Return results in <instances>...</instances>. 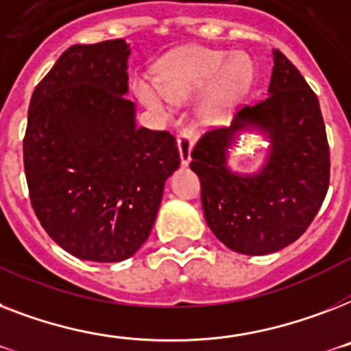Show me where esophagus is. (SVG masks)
<instances>
[{
  "instance_id": "34e87169",
  "label": "esophagus",
  "mask_w": 351,
  "mask_h": 351,
  "mask_svg": "<svg viewBox=\"0 0 351 351\" xmlns=\"http://www.w3.org/2000/svg\"><path fill=\"white\" fill-rule=\"evenodd\" d=\"M193 144H195V131L185 128L178 135V149H180V160L184 166H187L191 162V151H193Z\"/></svg>"
}]
</instances>
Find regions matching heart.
<instances>
[{"mask_svg":"<svg viewBox=\"0 0 351 351\" xmlns=\"http://www.w3.org/2000/svg\"><path fill=\"white\" fill-rule=\"evenodd\" d=\"M252 81V64L245 53L191 47L171 56L160 68L158 88L136 82V95L149 110L167 115L171 102H182L209 86L200 106L205 122L220 121L240 101Z\"/></svg>","mask_w":351,"mask_h":351,"instance_id":"1","label":"heart"}]
</instances>
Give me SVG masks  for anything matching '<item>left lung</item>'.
Masks as SVG:
<instances>
[{"label": "left lung", "mask_w": 351, "mask_h": 351, "mask_svg": "<svg viewBox=\"0 0 351 351\" xmlns=\"http://www.w3.org/2000/svg\"><path fill=\"white\" fill-rule=\"evenodd\" d=\"M269 93L236 113L230 128L205 131L193 147L207 225L230 250L261 256L294 243L317 215L330 184V147L317 95L298 68L274 50ZM263 130L269 158L256 176L226 167L235 133Z\"/></svg>", "instance_id": "obj_1"}]
</instances>
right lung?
<instances>
[{
	"mask_svg": "<svg viewBox=\"0 0 351 351\" xmlns=\"http://www.w3.org/2000/svg\"><path fill=\"white\" fill-rule=\"evenodd\" d=\"M124 39L73 45L36 86L23 162L34 213L59 247L113 263L147 240L176 138L135 126Z\"/></svg>",
	"mask_w": 351,
	"mask_h": 351,
	"instance_id": "add662e5",
	"label": "right lung"
}]
</instances>
